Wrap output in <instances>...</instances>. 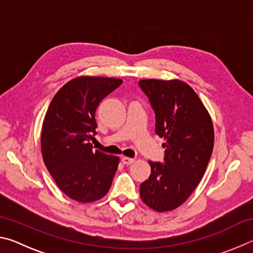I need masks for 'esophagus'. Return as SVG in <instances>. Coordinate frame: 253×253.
<instances>
[{"mask_svg":"<svg viewBox=\"0 0 253 253\" xmlns=\"http://www.w3.org/2000/svg\"><path fill=\"white\" fill-rule=\"evenodd\" d=\"M122 162L125 165H130V164H132V163L135 162V160H134V158H129V157L124 156V157H122Z\"/></svg>","mask_w":253,"mask_h":253,"instance_id":"1","label":"esophagus"}]
</instances>
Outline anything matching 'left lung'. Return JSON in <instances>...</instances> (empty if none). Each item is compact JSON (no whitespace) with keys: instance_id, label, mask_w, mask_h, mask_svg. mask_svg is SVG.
Listing matches in <instances>:
<instances>
[{"instance_id":"left-lung-1","label":"left lung","mask_w":253,"mask_h":253,"mask_svg":"<svg viewBox=\"0 0 253 253\" xmlns=\"http://www.w3.org/2000/svg\"><path fill=\"white\" fill-rule=\"evenodd\" d=\"M155 113V132L166 143L164 162H151L140 184L143 202L157 212L172 211L187 200L207 169L214 145L211 117L199 96L179 80H139Z\"/></svg>"}]
</instances>
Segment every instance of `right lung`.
<instances>
[{"label": "right lung", "instance_id": "1", "mask_svg": "<svg viewBox=\"0 0 253 253\" xmlns=\"http://www.w3.org/2000/svg\"><path fill=\"white\" fill-rule=\"evenodd\" d=\"M123 84L122 79L78 77L55 93L46 111L41 149L46 169L63 193L78 202L107 194L119 158L93 151L96 109Z\"/></svg>", "mask_w": 253, "mask_h": 253}]
</instances>
